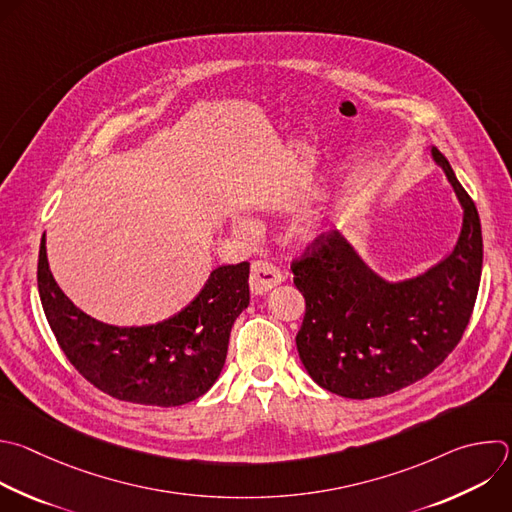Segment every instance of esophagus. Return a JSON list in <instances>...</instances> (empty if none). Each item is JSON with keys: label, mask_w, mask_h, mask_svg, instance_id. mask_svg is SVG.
Instances as JSON below:
<instances>
[{"label": "esophagus", "mask_w": 512, "mask_h": 512, "mask_svg": "<svg viewBox=\"0 0 512 512\" xmlns=\"http://www.w3.org/2000/svg\"><path fill=\"white\" fill-rule=\"evenodd\" d=\"M283 281V273L269 261H255L251 265L249 285L255 295H263Z\"/></svg>", "instance_id": "34e87169"}]
</instances>
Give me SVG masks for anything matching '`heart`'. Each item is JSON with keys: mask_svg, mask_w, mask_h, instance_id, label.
<instances>
[{"mask_svg": "<svg viewBox=\"0 0 512 512\" xmlns=\"http://www.w3.org/2000/svg\"><path fill=\"white\" fill-rule=\"evenodd\" d=\"M239 229L249 233V231H253V223H249V221H241V223H239Z\"/></svg>", "mask_w": 512, "mask_h": 512, "instance_id": "1", "label": "heart"}]
</instances>
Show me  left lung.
Instances as JSON below:
<instances>
[{
  "label": "left lung",
  "mask_w": 512,
  "mask_h": 512,
  "mask_svg": "<svg viewBox=\"0 0 512 512\" xmlns=\"http://www.w3.org/2000/svg\"><path fill=\"white\" fill-rule=\"evenodd\" d=\"M432 158L462 207L458 241L438 265L386 281L339 231L319 235L291 263L305 297L297 352L327 392L352 400L394 394L438 368L470 321L482 273L480 219L446 156L432 148Z\"/></svg>",
  "instance_id": "left-lung-1"
}]
</instances>
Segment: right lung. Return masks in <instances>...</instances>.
I'll return each mask as SVG.
<instances>
[{
    "label": "right lung",
    "instance_id": "1",
    "mask_svg": "<svg viewBox=\"0 0 512 512\" xmlns=\"http://www.w3.org/2000/svg\"><path fill=\"white\" fill-rule=\"evenodd\" d=\"M38 289L62 352L92 386L116 400L173 408L201 398L221 376L231 327L249 305V263L211 271L201 293L173 317L118 327L90 317L58 287L44 233Z\"/></svg>",
    "mask_w": 512,
    "mask_h": 512
}]
</instances>
